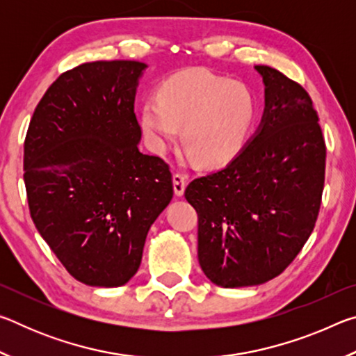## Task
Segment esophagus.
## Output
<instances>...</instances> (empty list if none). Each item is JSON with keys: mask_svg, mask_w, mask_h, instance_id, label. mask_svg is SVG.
I'll list each match as a JSON object with an SVG mask.
<instances>
[{"mask_svg": "<svg viewBox=\"0 0 356 356\" xmlns=\"http://www.w3.org/2000/svg\"><path fill=\"white\" fill-rule=\"evenodd\" d=\"M172 184H174V193H176V196H184V191H185V186H186V177L184 176V174L174 172L172 174Z\"/></svg>", "mask_w": 356, "mask_h": 356, "instance_id": "1", "label": "esophagus"}]
</instances>
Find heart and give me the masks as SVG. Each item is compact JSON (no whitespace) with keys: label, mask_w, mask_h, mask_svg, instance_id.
<instances>
[{"label":"heart","mask_w":356,"mask_h":356,"mask_svg":"<svg viewBox=\"0 0 356 356\" xmlns=\"http://www.w3.org/2000/svg\"><path fill=\"white\" fill-rule=\"evenodd\" d=\"M257 99L250 86L206 70L180 72L144 97L138 120L147 146L163 154L182 143L204 166L231 161L248 141L257 120Z\"/></svg>","instance_id":"obj_1"}]
</instances>
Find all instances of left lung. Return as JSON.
I'll return each mask as SVG.
<instances>
[{
	"mask_svg": "<svg viewBox=\"0 0 356 356\" xmlns=\"http://www.w3.org/2000/svg\"><path fill=\"white\" fill-rule=\"evenodd\" d=\"M256 134L215 172L195 179L185 197L197 212V259L221 287L264 284L287 268L314 229L325 182V141L312 100L268 65Z\"/></svg>",
	"mask_w": 356,
	"mask_h": 356,
	"instance_id": "8db88e82",
	"label": "left lung"
}]
</instances>
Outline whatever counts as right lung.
<instances>
[{"label":"right lung","mask_w":356,"mask_h":356,"mask_svg":"<svg viewBox=\"0 0 356 356\" xmlns=\"http://www.w3.org/2000/svg\"><path fill=\"white\" fill-rule=\"evenodd\" d=\"M146 69L95 61L64 72L29 122L23 177L31 218L88 286L134 278L149 229L172 200L170 166L138 149L135 95Z\"/></svg>","instance_id":"add662e5"}]
</instances>
